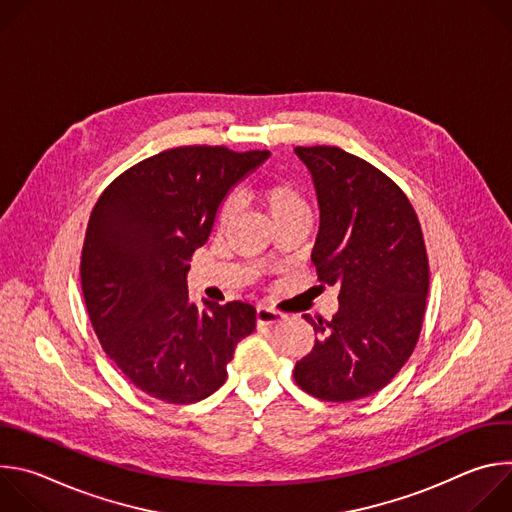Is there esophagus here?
<instances>
[{
	"label": "esophagus",
	"mask_w": 512,
	"mask_h": 512,
	"mask_svg": "<svg viewBox=\"0 0 512 512\" xmlns=\"http://www.w3.org/2000/svg\"><path fill=\"white\" fill-rule=\"evenodd\" d=\"M283 318L281 312H277L275 308L269 306H257V324L259 326H271L277 324Z\"/></svg>",
	"instance_id": "34e87169"
}]
</instances>
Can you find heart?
<instances>
[{"label": "heart", "instance_id": "heart-1", "mask_svg": "<svg viewBox=\"0 0 512 512\" xmlns=\"http://www.w3.org/2000/svg\"><path fill=\"white\" fill-rule=\"evenodd\" d=\"M259 198L269 210L275 225L289 221L296 216H308V202L302 190L287 180H271L259 188ZM237 214V202L227 198L216 212V229L223 231L231 225Z\"/></svg>", "mask_w": 512, "mask_h": 512}]
</instances>
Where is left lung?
<instances>
[{
	"label": "left lung",
	"instance_id": "1",
	"mask_svg": "<svg viewBox=\"0 0 512 512\" xmlns=\"http://www.w3.org/2000/svg\"><path fill=\"white\" fill-rule=\"evenodd\" d=\"M314 178L320 231L312 251L320 287H340L332 320L314 322V348L294 367L306 393L332 403L381 391L419 340L429 261L419 218L379 168L336 145L296 148Z\"/></svg>",
	"mask_w": 512,
	"mask_h": 512
}]
</instances>
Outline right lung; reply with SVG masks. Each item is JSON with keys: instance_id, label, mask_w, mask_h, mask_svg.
<instances>
[{"instance_id": "obj_1", "label": "right lung", "mask_w": 512, "mask_h": 512, "mask_svg": "<svg viewBox=\"0 0 512 512\" xmlns=\"http://www.w3.org/2000/svg\"><path fill=\"white\" fill-rule=\"evenodd\" d=\"M269 152L180 145L119 174L99 196L83 243L81 283L95 334L119 371L154 399L188 405L227 381L255 308L188 302L186 273L218 204Z\"/></svg>"}]
</instances>
